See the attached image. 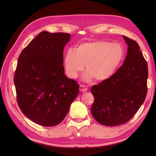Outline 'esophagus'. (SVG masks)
<instances>
[{"label": "esophagus", "instance_id": "obj_1", "mask_svg": "<svg viewBox=\"0 0 156 156\" xmlns=\"http://www.w3.org/2000/svg\"><path fill=\"white\" fill-rule=\"evenodd\" d=\"M79 90L80 92H85L86 91H87V88L86 87H84V85H81L79 87Z\"/></svg>", "mask_w": 156, "mask_h": 156}]
</instances>
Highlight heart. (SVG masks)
<instances>
[{"label": "heart", "instance_id": "b5f03b06", "mask_svg": "<svg viewBox=\"0 0 156 156\" xmlns=\"http://www.w3.org/2000/svg\"><path fill=\"white\" fill-rule=\"evenodd\" d=\"M124 57L123 47L117 43L97 40L83 42L75 51H68L64 57V67L71 78H77L85 65L87 72L83 80L103 81L116 72Z\"/></svg>", "mask_w": 156, "mask_h": 156}]
</instances>
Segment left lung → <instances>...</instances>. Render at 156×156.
Wrapping results in <instances>:
<instances>
[{
	"instance_id": "left-lung-1",
	"label": "left lung",
	"mask_w": 156,
	"mask_h": 156,
	"mask_svg": "<svg viewBox=\"0 0 156 156\" xmlns=\"http://www.w3.org/2000/svg\"><path fill=\"white\" fill-rule=\"evenodd\" d=\"M123 37L128 45L124 64L109 79L91 88L92 115L107 126L127 123L142 105L148 91L147 62L138 44Z\"/></svg>"
}]
</instances>
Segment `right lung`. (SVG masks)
Here are the masks:
<instances>
[{
    "label": "right lung",
    "instance_id": "right-lung-1",
    "mask_svg": "<svg viewBox=\"0 0 156 156\" xmlns=\"http://www.w3.org/2000/svg\"><path fill=\"white\" fill-rule=\"evenodd\" d=\"M69 33L41 32L21 52L13 81L17 101L28 119L42 126L60 124L79 94V85L67 78L64 48Z\"/></svg>",
    "mask_w": 156,
    "mask_h": 156
}]
</instances>
